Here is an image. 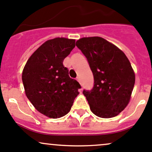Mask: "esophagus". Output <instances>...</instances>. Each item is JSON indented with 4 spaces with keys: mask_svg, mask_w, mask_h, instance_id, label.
I'll list each match as a JSON object with an SVG mask.
<instances>
[{
    "mask_svg": "<svg viewBox=\"0 0 152 152\" xmlns=\"http://www.w3.org/2000/svg\"><path fill=\"white\" fill-rule=\"evenodd\" d=\"M76 80H77V81H79V82L80 83V78H79V77H77V78H76Z\"/></svg>",
    "mask_w": 152,
    "mask_h": 152,
    "instance_id": "obj_1",
    "label": "esophagus"
}]
</instances>
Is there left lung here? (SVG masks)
I'll return each mask as SVG.
<instances>
[{
	"label": "left lung",
	"instance_id": "left-lung-1",
	"mask_svg": "<svg viewBox=\"0 0 152 152\" xmlns=\"http://www.w3.org/2000/svg\"><path fill=\"white\" fill-rule=\"evenodd\" d=\"M76 45L87 59L94 86L83 94L95 115L110 118L128 105L135 84V73L122 50L99 37H83Z\"/></svg>",
	"mask_w": 152,
	"mask_h": 152
}]
</instances>
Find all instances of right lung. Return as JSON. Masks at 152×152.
Here are the masks:
<instances>
[{"mask_svg":"<svg viewBox=\"0 0 152 152\" xmlns=\"http://www.w3.org/2000/svg\"><path fill=\"white\" fill-rule=\"evenodd\" d=\"M75 46V39L67 38L46 41L30 56L23 70L26 96L37 110L50 118L66 115L81 89L63 64Z\"/></svg>","mask_w":152,"mask_h":152,"instance_id":"right-lung-1","label":"right lung"}]
</instances>
